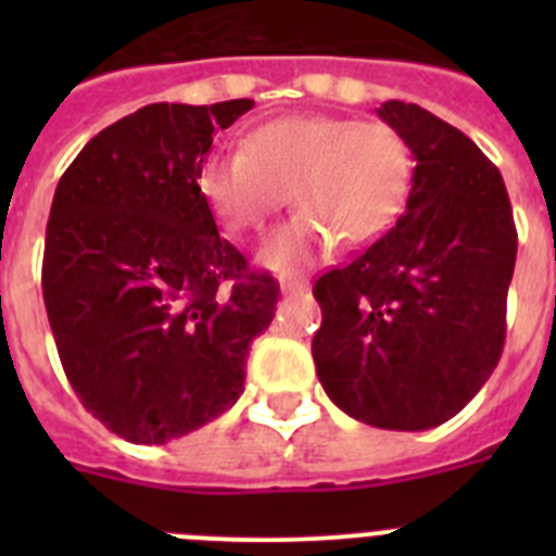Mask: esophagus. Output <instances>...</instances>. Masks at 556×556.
Here are the masks:
<instances>
[{"instance_id": "obj_1", "label": "esophagus", "mask_w": 556, "mask_h": 556, "mask_svg": "<svg viewBox=\"0 0 556 556\" xmlns=\"http://www.w3.org/2000/svg\"><path fill=\"white\" fill-rule=\"evenodd\" d=\"M308 283L303 278H281V292L283 294H301L306 292Z\"/></svg>"}]
</instances>
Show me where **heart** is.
Wrapping results in <instances>:
<instances>
[{
  "mask_svg": "<svg viewBox=\"0 0 556 556\" xmlns=\"http://www.w3.org/2000/svg\"><path fill=\"white\" fill-rule=\"evenodd\" d=\"M412 178L409 144L387 122L298 113L250 130L242 150H211L198 189L236 236L262 230L289 191L301 214L269 236L258 258L292 273L333 239L362 248L384 236L404 214Z\"/></svg>",
  "mask_w": 556,
  "mask_h": 556,
  "instance_id": "heart-1",
  "label": "heart"
}]
</instances>
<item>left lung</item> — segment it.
I'll return each instance as SVG.
<instances>
[{
  "label": "left lung",
  "instance_id": "obj_1",
  "mask_svg": "<svg viewBox=\"0 0 556 556\" xmlns=\"http://www.w3.org/2000/svg\"><path fill=\"white\" fill-rule=\"evenodd\" d=\"M378 116L415 159L406 214L317 278L312 356L345 415L426 431L451 420L498 365L518 233L501 172L465 132L401 100Z\"/></svg>",
  "mask_w": 556,
  "mask_h": 556
}]
</instances>
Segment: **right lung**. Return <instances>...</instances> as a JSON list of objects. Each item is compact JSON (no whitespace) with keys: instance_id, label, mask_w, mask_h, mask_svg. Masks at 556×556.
<instances>
[{"instance_id":"add662e5","label":"right lung","mask_w":556,"mask_h":556,"mask_svg":"<svg viewBox=\"0 0 556 556\" xmlns=\"http://www.w3.org/2000/svg\"><path fill=\"white\" fill-rule=\"evenodd\" d=\"M253 100L155 102L80 150L55 189L41 287L68 384L136 445H164L244 392L278 283L250 273L198 189L214 130Z\"/></svg>"}]
</instances>
